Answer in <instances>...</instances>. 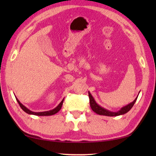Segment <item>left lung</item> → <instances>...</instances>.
I'll return each instance as SVG.
<instances>
[{"label": "left lung", "instance_id": "8db88e82", "mask_svg": "<svg viewBox=\"0 0 156 156\" xmlns=\"http://www.w3.org/2000/svg\"><path fill=\"white\" fill-rule=\"evenodd\" d=\"M88 97H89V101H90V107L92 108V110L94 112H95L96 113H97L98 115H105V116H109V117H114V116H119L121 115H123L127 113L128 111H129L131 110V108L133 107V106L134 105L135 101H136L137 97L135 99V100L131 102L130 104H129L128 105L125 106V107H122L120 111L118 112H111L109 111L108 110H106L104 108H102L101 107H100L98 105H97V102H95L94 99L92 97V96L91 95V94L90 92H88Z\"/></svg>", "mask_w": 156, "mask_h": 156}]
</instances>
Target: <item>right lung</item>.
Listing matches in <instances>:
<instances>
[{"label": "right lung", "instance_id": "obj_1", "mask_svg": "<svg viewBox=\"0 0 156 156\" xmlns=\"http://www.w3.org/2000/svg\"><path fill=\"white\" fill-rule=\"evenodd\" d=\"M16 101L18 102V103L20 105V107H21V108L25 112H27V113L30 114V115H37V116H49V115H54L55 113H57V112L61 109V108L62 107V105H63V102H64V99H63V100L62 101V102L59 104V105L58 106V107H55L54 109H53V110L49 111H45V112H33V111H31L30 110H29V109L27 108H26L24 105H23L16 98Z\"/></svg>", "mask_w": 156, "mask_h": 156}]
</instances>
